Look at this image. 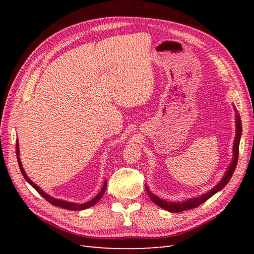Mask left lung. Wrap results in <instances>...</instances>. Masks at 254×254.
I'll return each instance as SVG.
<instances>
[{
  "label": "left lung",
  "instance_id": "1",
  "mask_svg": "<svg viewBox=\"0 0 254 254\" xmlns=\"http://www.w3.org/2000/svg\"><path fill=\"white\" fill-rule=\"evenodd\" d=\"M234 107L235 110V137H234V142H233V158H232V162L230 163V165L228 166L227 171L222 177L221 180L215 186L212 190H207L206 193H203L201 195H199L197 197H193V198H189L187 200L184 201H170L166 200V199H162L158 197L157 195L152 194L149 188L147 186H145L146 190H147V194L149 196V198L152 200V202H155L156 204H158L160 207L162 209L172 212V213H179L182 211H187V210H190L194 209V207H197L198 205L202 204L204 201H206L207 199L211 198L213 195H215L216 193H218L219 190H221L224 189L228 182L231 179V177L235 171V167L237 164V159H238V147H240V142H241V136H242V121H241V117L240 114L237 113V110Z\"/></svg>",
  "mask_w": 254,
  "mask_h": 254
}]
</instances>
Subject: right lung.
<instances>
[{
  "label": "right lung",
  "instance_id": "right-lung-1",
  "mask_svg": "<svg viewBox=\"0 0 254 254\" xmlns=\"http://www.w3.org/2000/svg\"><path fill=\"white\" fill-rule=\"evenodd\" d=\"M16 150H17V159H18V163H19V167H20V171L23 175V177H24L25 180L32 186L38 193H39L44 199H47V200L54 204L56 206H60V207H64V209H66V210H71V211H81V210H86L88 209V207L90 206H93L94 204H96V202L99 200L103 197V195L105 194V190H106V188H107V181L105 180L104 184H103V188L101 190V191L94 197L92 198L90 201H87V202H83V203H75V202H71V201H66V200H63V199H57V198H54L52 196H50L49 194L45 193V191L43 190H41L39 187L37 186L36 183H34L32 180H30L28 178V176L26 175L24 168H23L22 166V163H21V159H20V148H19V141L17 139V144H16Z\"/></svg>",
  "mask_w": 254,
  "mask_h": 254
}]
</instances>
